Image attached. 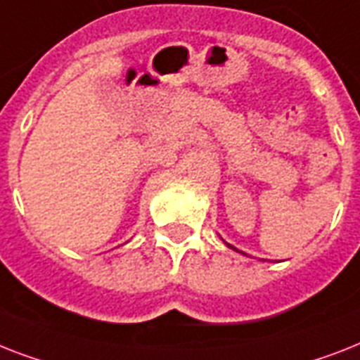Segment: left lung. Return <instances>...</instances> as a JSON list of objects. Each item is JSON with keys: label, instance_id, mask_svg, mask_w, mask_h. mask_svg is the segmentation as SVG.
Returning <instances> with one entry per match:
<instances>
[{"label": "left lung", "instance_id": "left-lung-1", "mask_svg": "<svg viewBox=\"0 0 360 360\" xmlns=\"http://www.w3.org/2000/svg\"><path fill=\"white\" fill-rule=\"evenodd\" d=\"M225 243H226V241H225ZM226 247H230V249H234L236 252H241V255H245V257H249V255H247V252L240 251V249H236V247H234V245H230V243H226ZM258 260H260V258H258Z\"/></svg>", "mask_w": 360, "mask_h": 360}]
</instances>
